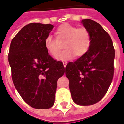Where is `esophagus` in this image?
<instances>
[{
  "label": "esophagus",
  "mask_w": 124,
  "mask_h": 124,
  "mask_svg": "<svg viewBox=\"0 0 124 124\" xmlns=\"http://www.w3.org/2000/svg\"><path fill=\"white\" fill-rule=\"evenodd\" d=\"M67 64H68V62H63V65H64V68H66V65H67Z\"/></svg>",
  "instance_id": "1"
}]
</instances>
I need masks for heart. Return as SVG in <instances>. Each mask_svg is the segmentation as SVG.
I'll return each instance as SVG.
<instances>
[{
	"mask_svg": "<svg viewBox=\"0 0 124 124\" xmlns=\"http://www.w3.org/2000/svg\"><path fill=\"white\" fill-rule=\"evenodd\" d=\"M58 40H66L64 47L66 48L58 53L59 47L57 40L52 36H47L44 41L45 48L52 56H56L59 60H68L75 56H82L87 52L91 42L89 31L85 28H78L70 24H64L58 27L56 32Z\"/></svg>",
	"mask_w": 124,
	"mask_h": 124,
	"instance_id": "heart-1",
	"label": "heart"
}]
</instances>
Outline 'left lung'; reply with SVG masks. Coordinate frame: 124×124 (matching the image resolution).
Masks as SVG:
<instances>
[{
	"mask_svg": "<svg viewBox=\"0 0 124 124\" xmlns=\"http://www.w3.org/2000/svg\"><path fill=\"white\" fill-rule=\"evenodd\" d=\"M91 42L85 54L66 67V75L73 102L79 106L98 102L108 91L114 74L115 49L109 35L94 20L83 19Z\"/></svg>",
	"mask_w": 124,
	"mask_h": 124,
	"instance_id": "8db88e82",
	"label": "left lung"
}]
</instances>
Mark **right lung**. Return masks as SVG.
<instances>
[{
  "label": "right lung",
  "mask_w": 124,
  "mask_h": 124,
  "mask_svg": "<svg viewBox=\"0 0 124 124\" xmlns=\"http://www.w3.org/2000/svg\"><path fill=\"white\" fill-rule=\"evenodd\" d=\"M54 26L31 23L11 40L8 60L14 85L23 100L35 109L54 104L57 80L64 75L62 62L49 55L44 41Z\"/></svg>",
  "instance_id": "1"
}]
</instances>
